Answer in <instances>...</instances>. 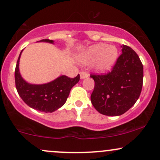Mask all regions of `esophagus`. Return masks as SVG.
<instances>
[{
	"mask_svg": "<svg viewBox=\"0 0 160 160\" xmlns=\"http://www.w3.org/2000/svg\"><path fill=\"white\" fill-rule=\"evenodd\" d=\"M89 76V75L88 74L85 72H80V78L81 79H84V78H88Z\"/></svg>",
	"mask_w": 160,
	"mask_h": 160,
	"instance_id": "esophagus-1",
	"label": "esophagus"
}]
</instances>
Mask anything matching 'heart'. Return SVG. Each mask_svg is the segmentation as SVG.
I'll return each mask as SVG.
<instances>
[{
  "label": "heart",
  "mask_w": 160,
  "mask_h": 160,
  "mask_svg": "<svg viewBox=\"0 0 160 160\" xmlns=\"http://www.w3.org/2000/svg\"><path fill=\"white\" fill-rule=\"evenodd\" d=\"M118 57L116 47L98 44L91 46L78 56V61L83 64L94 62V67L98 72H106L110 70Z\"/></svg>",
  "instance_id": "obj_1"
}]
</instances>
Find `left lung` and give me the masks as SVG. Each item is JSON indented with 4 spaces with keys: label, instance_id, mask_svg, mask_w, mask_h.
<instances>
[{
    "label": "left lung",
    "instance_id": "1",
    "mask_svg": "<svg viewBox=\"0 0 160 160\" xmlns=\"http://www.w3.org/2000/svg\"><path fill=\"white\" fill-rule=\"evenodd\" d=\"M122 53L110 72L91 75L94 88L91 95V103L105 116H121L136 103L143 85V68L134 50L121 46Z\"/></svg>",
    "mask_w": 160,
    "mask_h": 160
}]
</instances>
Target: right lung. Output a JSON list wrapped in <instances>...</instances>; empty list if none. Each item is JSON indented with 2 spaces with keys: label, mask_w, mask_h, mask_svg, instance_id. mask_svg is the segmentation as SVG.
<instances>
[{
  "label": "right lung",
  "mask_w": 160,
  "mask_h": 160,
  "mask_svg": "<svg viewBox=\"0 0 160 160\" xmlns=\"http://www.w3.org/2000/svg\"><path fill=\"white\" fill-rule=\"evenodd\" d=\"M40 42L53 44V41L49 39H44ZM22 51L18 58L15 69V83L18 94L32 109L44 112H54L66 103L72 88L80 79L79 75L74 78L61 75L56 79L41 85L28 83L23 79L19 72V60Z\"/></svg>",
  "instance_id": "add662e5"
}]
</instances>
